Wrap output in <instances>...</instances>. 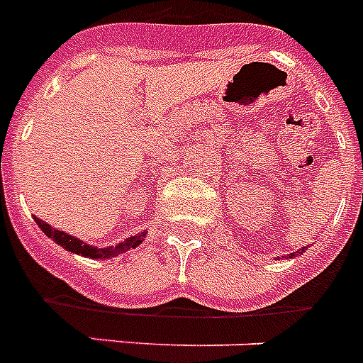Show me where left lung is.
<instances>
[{
    "mask_svg": "<svg viewBox=\"0 0 363 363\" xmlns=\"http://www.w3.org/2000/svg\"><path fill=\"white\" fill-rule=\"evenodd\" d=\"M304 252H306V248H302V250H298V252L291 253V255H289V257H293V255H298V253H304Z\"/></svg>",
    "mask_w": 363,
    "mask_h": 363,
    "instance_id": "left-lung-1",
    "label": "left lung"
}]
</instances>
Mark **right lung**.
<instances>
[{
  "label": "right lung",
  "instance_id": "add662e5",
  "mask_svg": "<svg viewBox=\"0 0 363 363\" xmlns=\"http://www.w3.org/2000/svg\"><path fill=\"white\" fill-rule=\"evenodd\" d=\"M35 222H37L38 228L43 229V233H46V237L52 238V240L57 242L59 246H63V248L69 250V252L78 253V255H84V257H89V259L117 257V255H121V253H125L128 252V250L135 248V246H140L141 240L145 238V233H141V235L126 238L125 242L117 244V246H110V248H96V246H89V244H85L84 240L72 237V235H69V233L54 229L52 225L43 222L40 218H35Z\"/></svg>",
  "mask_w": 363,
  "mask_h": 363
}]
</instances>
